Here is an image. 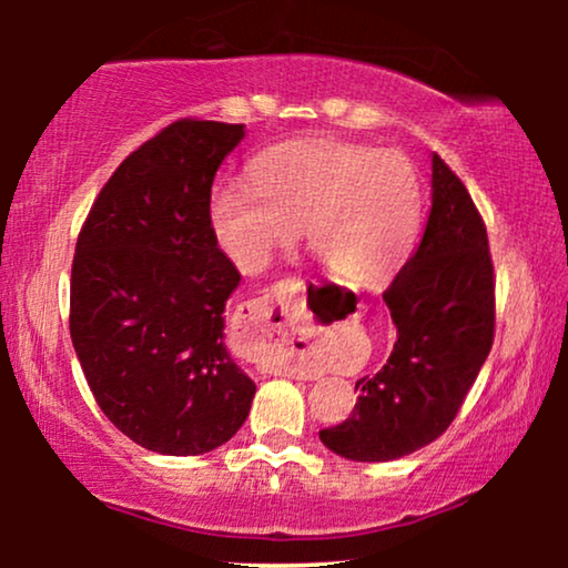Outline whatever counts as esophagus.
I'll use <instances>...</instances> for the list:
<instances>
[{
	"label": "esophagus",
	"instance_id": "1",
	"mask_svg": "<svg viewBox=\"0 0 568 568\" xmlns=\"http://www.w3.org/2000/svg\"><path fill=\"white\" fill-rule=\"evenodd\" d=\"M240 323L261 369L274 375H310L305 364L297 362V348H294L302 315L297 313V300L290 286H271L261 300L245 307Z\"/></svg>",
	"mask_w": 568,
	"mask_h": 568
}]
</instances>
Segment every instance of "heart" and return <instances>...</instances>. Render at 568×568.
<instances>
[{
    "mask_svg": "<svg viewBox=\"0 0 568 568\" xmlns=\"http://www.w3.org/2000/svg\"><path fill=\"white\" fill-rule=\"evenodd\" d=\"M216 243L243 271L307 232L310 251L333 276L375 284L414 245L422 183L398 152L307 139L263 152L245 178H222L209 199Z\"/></svg>",
    "mask_w": 568,
    "mask_h": 568,
    "instance_id": "1",
    "label": "heart"
}]
</instances>
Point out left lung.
Masks as SVG:
<instances>
[{
    "label": "left lung",
    "mask_w": 568,
    "mask_h": 568,
    "mask_svg": "<svg viewBox=\"0 0 568 568\" xmlns=\"http://www.w3.org/2000/svg\"><path fill=\"white\" fill-rule=\"evenodd\" d=\"M496 278L484 216L439 154L424 237L383 300L398 328L387 364L356 383L352 416L321 432L359 463L398 460L447 432L494 344Z\"/></svg>",
    "instance_id": "1"
}]
</instances>
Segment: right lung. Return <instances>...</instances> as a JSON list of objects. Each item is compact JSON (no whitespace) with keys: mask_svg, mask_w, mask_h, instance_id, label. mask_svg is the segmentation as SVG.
<instances>
[{"mask_svg":"<svg viewBox=\"0 0 568 568\" xmlns=\"http://www.w3.org/2000/svg\"><path fill=\"white\" fill-rule=\"evenodd\" d=\"M243 136V123L173 121L115 168L77 237V359L100 410L152 453H212L251 414L255 385L222 333L240 274L209 220L216 170Z\"/></svg>","mask_w":568,"mask_h":568,"instance_id":"1","label":"right lung"}]
</instances>
